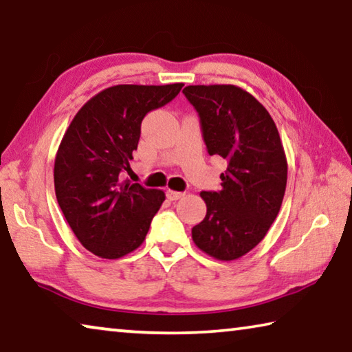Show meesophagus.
<instances>
[{"label":"esophagus","mask_w":352,"mask_h":352,"mask_svg":"<svg viewBox=\"0 0 352 352\" xmlns=\"http://www.w3.org/2000/svg\"><path fill=\"white\" fill-rule=\"evenodd\" d=\"M166 195H168L169 200H178L183 197V192H178V190H172V189H168V192H166Z\"/></svg>","instance_id":"obj_1"}]
</instances>
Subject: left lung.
Wrapping results in <instances>:
<instances>
[{"mask_svg":"<svg viewBox=\"0 0 352 352\" xmlns=\"http://www.w3.org/2000/svg\"><path fill=\"white\" fill-rule=\"evenodd\" d=\"M200 118L210 155L226 160L220 190L200 192L206 216L192 228L201 252L233 261L264 239L281 208L287 160L269 111L236 85H189L183 90Z\"/></svg>","mask_w":352,"mask_h":352,"instance_id":"8db88e82","label":"left lung"}]
</instances>
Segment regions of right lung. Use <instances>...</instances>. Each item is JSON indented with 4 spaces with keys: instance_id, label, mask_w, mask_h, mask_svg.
Segmentation results:
<instances>
[{
    "instance_id": "add662e5",
    "label": "right lung",
    "mask_w": 352,
    "mask_h": 352,
    "mask_svg": "<svg viewBox=\"0 0 352 352\" xmlns=\"http://www.w3.org/2000/svg\"><path fill=\"white\" fill-rule=\"evenodd\" d=\"M183 83L105 88L77 111L56 155L58 206L77 239L105 259L122 258L146 239L163 190L121 182L148 111L170 102Z\"/></svg>"
}]
</instances>
